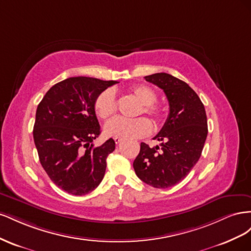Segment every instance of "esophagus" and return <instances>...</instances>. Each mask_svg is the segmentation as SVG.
<instances>
[{"mask_svg": "<svg viewBox=\"0 0 251 251\" xmlns=\"http://www.w3.org/2000/svg\"><path fill=\"white\" fill-rule=\"evenodd\" d=\"M114 140H115V143H116V144H119L121 141H123V139L119 138V137H115V138H114Z\"/></svg>", "mask_w": 251, "mask_h": 251, "instance_id": "1", "label": "esophagus"}]
</instances>
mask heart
<instances>
[{
	"label": "heart",
	"instance_id": "obj_1",
	"mask_svg": "<svg viewBox=\"0 0 251 251\" xmlns=\"http://www.w3.org/2000/svg\"><path fill=\"white\" fill-rule=\"evenodd\" d=\"M130 94L140 103L137 115L147 114L153 119L156 125L160 124L163 118L162 109L155 103L157 94L155 91L146 85H135L128 90ZM94 109L97 116L101 119H108L115 114L117 102L114 91L107 89L96 97ZM151 126L150 121L144 117L135 119L114 118L104 126V133L111 137H119L124 139H135L144 137L151 133Z\"/></svg>",
	"mask_w": 251,
	"mask_h": 251
}]
</instances>
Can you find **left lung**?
Returning <instances> with one entry per match:
<instances>
[{"label":"left lung","mask_w":251,"mask_h":251,"mask_svg":"<svg viewBox=\"0 0 251 251\" xmlns=\"http://www.w3.org/2000/svg\"><path fill=\"white\" fill-rule=\"evenodd\" d=\"M144 78L163 90L170 113L154 137L161 141V148H150L141 142L133 166L144 183L168 188L183 180L198 162L208 132L206 113L199 96L183 80L168 73Z\"/></svg>","instance_id":"8db88e82"}]
</instances>
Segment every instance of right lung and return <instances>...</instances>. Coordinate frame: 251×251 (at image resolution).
Listing matches in <instances>:
<instances>
[{
	"label": "right lung",
	"instance_id": "right-lung-1",
	"mask_svg": "<svg viewBox=\"0 0 251 251\" xmlns=\"http://www.w3.org/2000/svg\"><path fill=\"white\" fill-rule=\"evenodd\" d=\"M115 80L70 77L55 83L37 105L33 139L41 164L53 183L68 194L82 196L103 179L107 157L115 150L112 138L100 147L94 102Z\"/></svg>",
	"mask_w": 251,
	"mask_h": 251
}]
</instances>
